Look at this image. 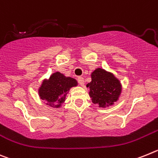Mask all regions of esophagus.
Here are the masks:
<instances>
[{
    "mask_svg": "<svg viewBox=\"0 0 158 158\" xmlns=\"http://www.w3.org/2000/svg\"><path fill=\"white\" fill-rule=\"evenodd\" d=\"M78 80V83H79V85H81V86H83L84 85V79H83V77H79L77 79Z\"/></svg>",
    "mask_w": 158,
    "mask_h": 158,
    "instance_id": "1",
    "label": "esophagus"
}]
</instances>
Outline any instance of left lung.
I'll return each instance as SVG.
<instances>
[{
	"label": "left lung",
	"instance_id": "left-lung-1",
	"mask_svg": "<svg viewBox=\"0 0 158 158\" xmlns=\"http://www.w3.org/2000/svg\"><path fill=\"white\" fill-rule=\"evenodd\" d=\"M90 88L92 102L99 107L113 105L118 99L122 91V85L112 73L102 68H97L91 73V82L87 85Z\"/></svg>",
	"mask_w": 158,
	"mask_h": 158
}]
</instances>
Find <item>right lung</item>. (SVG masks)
I'll list each match as a JSON object with an SVG mask.
<instances>
[{
    "mask_svg": "<svg viewBox=\"0 0 158 158\" xmlns=\"http://www.w3.org/2000/svg\"><path fill=\"white\" fill-rule=\"evenodd\" d=\"M77 84V81L73 78L66 77L60 72H56L51 75L49 79L44 80L39 89V95L47 102V105L60 107L70 89Z\"/></svg>",
    "mask_w": 158,
    "mask_h": 158,
    "instance_id": "add662e5",
    "label": "right lung"
}]
</instances>
